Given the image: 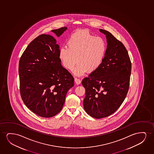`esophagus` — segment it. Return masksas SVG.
I'll return each mask as SVG.
<instances>
[{
  "label": "esophagus",
  "instance_id": "obj_1",
  "mask_svg": "<svg viewBox=\"0 0 154 154\" xmlns=\"http://www.w3.org/2000/svg\"><path fill=\"white\" fill-rule=\"evenodd\" d=\"M75 82H76L77 84H79L81 83V80H80L79 78L75 77Z\"/></svg>",
  "mask_w": 154,
  "mask_h": 154
}]
</instances>
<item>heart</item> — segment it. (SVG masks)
<instances>
[{
  "label": "heart",
  "instance_id": "1",
  "mask_svg": "<svg viewBox=\"0 0 154 154\" xmlns=\"http://www.w3.org/2000/svg\"><path fill=\"white\" fill-rule=\"evenodd\" d=\"M68 46L62 47L59 57L65 67L73 69L77 75L87 71L93 72L99 68L107 51V43L101 37H96L87 30H79L70 35Z\"/></svg>",
  "mask_w": 154,
  "mask_h": 154
}]
</instances>
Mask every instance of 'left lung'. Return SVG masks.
Instances as JSON below:
<instances>
[{"mask_svg": "<svg viewBox=\"0 0 154 154\" xmlns=\"http://www.w3.org/2000/svg\"><path fill=\"white\" fill-rule=\"evenodd\" d=\"M107 38V48L101 66L82 80L86 90L83 104L94 118L114 113L124 101L128 91L131 63L122 42L110 32L99 29Z\"/></svg>", "mask_w": 154, "mask_h": 154, "instance_id": "8db88e82", "label": "left lung"}]
</instances>
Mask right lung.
I'll return each instance as SVG.
<instances>
[{
  "instance_id": "1",
  "label": "right lung",
  "mask_w": 154,
  "mask_h": 154,
  "mask_svg": "<svg viewBox=\"0 0 154 154\" xmlns=\"http://www.w3.org/2000/svg\"><path fill=\"white\" fill-rule=\"evenodd\" d=\"M67 29L52 30L59 37ZM59 46L53 36L42 34L28 45L19 60L20 93L31 111L49 118L61 111L74 78L61 66Z\"/></svg>"
}]
</instances>
